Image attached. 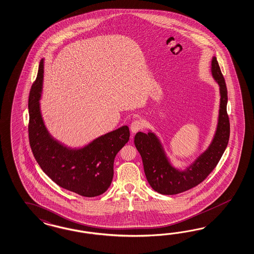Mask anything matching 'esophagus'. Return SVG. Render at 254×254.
Returning a JSON list of instances; mask_svg holds the SVG:
<instances>
[{
  "mask_svg": "<svg viewBox=\"0 0 254 254\" xmlns=\"http://www.w3.org/2000/svg\"><path fill=\"white\" fill-rule=\"evenodd\" d=\"M143 125L140 120H134L130 125V130L132 133H136L142 128Z\"/></svg>",
  "mask_w": 254,
  "mask_h": 254,
  "instance_id": "1",
  "label": "esophagus"
}]
</instances>
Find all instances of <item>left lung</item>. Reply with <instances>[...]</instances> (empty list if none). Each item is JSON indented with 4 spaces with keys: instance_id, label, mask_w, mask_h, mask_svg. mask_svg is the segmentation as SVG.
Returning a JSON list of instances; mask_svg holds the SVG:
<instances>
[{
    "instance_id": "obj_1",
    "label": "left lung",
    "mask_w": 254,
    "mask_h": 254,
    "mask_svg": "<svg viewBox=\"0 0 254 254\" xmlns=\"http://www.w3.org/2000/svg\"><path fill=\"white\" fill-rule=\"evenodd\" d=\"M211 73L219 86L217 125L208 148L190 165L184 168L176 167L166 153L161 138L151 129H148V133L137 132L134 137V143L142 159L146 179L151 188L160 194L175 195L199 185L215 168L226 150L230 133L226 113L227 89L215 56L212 58Z\"/></svg>"
}]
</instances>
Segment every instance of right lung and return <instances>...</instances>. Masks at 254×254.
<instances>
[{"label":"right lung","mask_w":254,"mask_h":254,"mask_svg":"<svg viewBox=\"0 0 254 254\" xmlns=\"http://www.w3.org/2000/svg\"><path fill=\"white\" fill-rule=\"evenodd\" d=\"M41 59L28 99L29 143L36 161L57 185L84 197H96L108 190L114 177V161L129 139V128L122 126L72 148L51 135L41 115L44 73Z\"/></svg>","instance_id":"obj_1"}]
</instances>
